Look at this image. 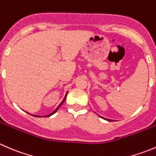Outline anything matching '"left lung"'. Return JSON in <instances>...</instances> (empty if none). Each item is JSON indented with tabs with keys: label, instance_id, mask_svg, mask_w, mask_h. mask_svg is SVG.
I'll use <instances>...</instances> for the list:
<instances>
[{
	"label": "left lung",
	"instance_id": "left-lung-1",
	"mask_svg": "<svg viewBox=\"0 0 156 156\" xmlns=\"http://www.w3.org/2000/svg\"><path fill=\"white\" fill-rule=\"evenodd\" d=\"M100 116V115H99ZM100 117H101V116H100ZM102 119H106V120H107V121H108V122H112L113 120H110V119H105V118H103V117H101Z\"/></svg>",
	"mask_w": 156,
	"mask_h": 156
}]
</instances>
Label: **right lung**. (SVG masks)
<instances>
[{"instance_id": "right-lung-1", "label": "right lung", "mask_w": 156, "mask_h": 156, "mask_svg": "<svg viewBox=\"0 0 156 156\" xmlns=\"http://www.w3.org/2000/svg\"><path fill=\"white\" fill-rule=\"evenodd\" d=\"M66 95H67V94H66V96H65V98H64V99H63V100H62V103H60V104H59V106H58V107H57V108H56V109H55V110H54V111H53V112H52V113H50V115H46V116H44V117H49V116L52 115H53V114H54V113H55V112H56V111H57V110H58V108H59V106H61V105H62V103H64V101H65V100H66ZM33 116H35V115H33ZM37 117H40V116H37Z\"/></svg>"}]
</instances>
